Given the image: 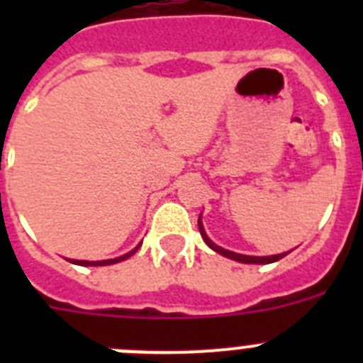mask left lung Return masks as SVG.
Wrapping results in <instances>:
<instances>
[{"instance_id": "left-lung-1", "label": "left lung", "mask_w": 363, "mask_h": 363, "mask_svg": "<svg viewBox=\"0 0 363 363\" xmlns=\"http://www.w3.org/2000/svg\"><path fill=\"white\" fill-rule=\"evenodd\" d=\"M198 227H200V234H201V238H203V242L207 243V245L213 249V251H216L218 255L221 256H225V258H230L234 259V262H240V264H272V262H278V259H281L284 256H287L289 252H281V255H272V256H247V255H240V252H233V251H227V249H223V247L216 245V243L213 242V240L207 236V233H205L203 229V223H201V214L200 218H198Z\"/></svg>"}]
</instances>
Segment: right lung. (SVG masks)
I'll list each match as a JSON object with an SVG mask.
<instances>
[{
    "label": "right lung",
    "mask_w": 363,
    "mask_h": 363,
    "mask_svg": "<svg viewBox=\"0 0 363 363\" xmlns=\"http://www.w3.org/2000/svg\"><path fill=\"white\" fill-rule=\"evenodd\" d=\"M140 245H142V243H140ZM140 245H136L133 249V251H129L127 252V255H123V256H118V258H112V259H99V262H86V259H69L70 264H76V265H83V267H101V265H112V264H118V262H123V259H127V258H130V256L134 255V252L138 251V249H140Z\"/></svg>",
    "instance_id": "1"
}]
</instances>
